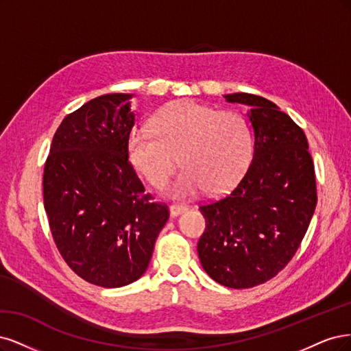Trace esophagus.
Masks as SVG:
<instances>
[{"label":"esophagus","mask_w":351,"mask_h":351,"mask_svg":"<svg viewBox=\"0 0 351 351\" xmlns=\"http://www.w3.org/2000/svg\"><path fill=\"white\" fill-rule=\"evenodd\" d=\"M188 207L185 204H172L171 206V216L175 217V216H179V214H182L184 211H186Z\"/></svg>","instance_id":"34e87169"}]
</instances>
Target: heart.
Segmentation results:
<instances>
[{
    "instance_id": "obj_1",
    "label": "heart",
    "mask_w": 351,
    "mask_h": 351,
    "mask_svg": "<svg viewBox=\"0 0 351 351\" xmlns=\"http://www.w3.org/2000/svg\"><path fill=\"white\" fill-rule=\"evenodd\" d=\"M152 130L135 128L128 134V159L159 189L180 162L185 169L172 188L176 197L194 195L201 188L210 195L226 192L241 179L251 159L250 130L234 110L178 100L157 112Z\"/></svg>"
}]
</instances>
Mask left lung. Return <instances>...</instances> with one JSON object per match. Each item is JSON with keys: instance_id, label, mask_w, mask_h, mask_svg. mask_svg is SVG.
<instances>
[{"instance_id": "8db88e82", "label": "left lung", "mask_w": 351, "mask_h": 351, "mask_svg": "<svg viewBox=\"0 0 351 351\" xmlns=\"http://www.w3.org/2000/svg\"><path fill=\"white\" fill-rule=\"evenodd\" d=\"M224 97L251 108L254 154L228 195L199 206L206 230L198 256L221 286L250 289L295 256L318 201L315 167L306 135L276 104L251 93Z\"/></svg>"}]
</instances>
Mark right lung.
Wrapping results in <instances>:
<instances>
[{"instance_id":"obj_1","label":"right lung","mask_w":351,"mask_h":351,"mask_svg":"<svg viewBox=\"0 0 351 351\" xmlns=\"http://www.w3.org/2000/svg\"><path fill=\"white\" fill-rule=\"evenodd\" d=\"M127 93L92 99L56 130L43 169V206L65 264L100 287H122L149 267L169 208L144 192L127 154Z\"/></svg>"}]
</instances>
